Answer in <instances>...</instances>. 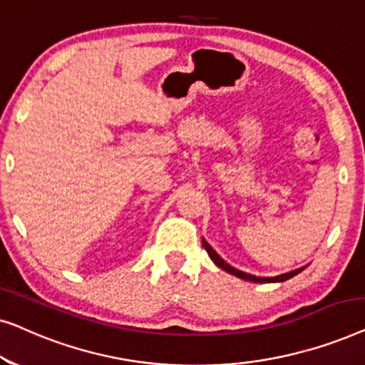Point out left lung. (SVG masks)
<instances>
[{
  "instance_id": "8db88e82",
  "label": "left lung",
  "mask_w": 365,
  "mask_h": 365,
  "mask_svg": "<svg viewBox=\"0 0 365 365\" xmlns=\"http://www.w3.org/2000/svg\"><path fill=\"white\" fill-rule=\"evenodd\" d=\"M202 246H204V249H206L207 254H209V257L212 259V262L216 264L217 267L224 269V271L229 272V274H232V276L244 279V281H251V282H284V281H287V279L297 276L299 272L306 269V267H299V269H296V271L281 274V276H276V277H259V276H252V274L242 272V271H239V269H236V267L229 266V264H227L226 261H222L221 256H219V254H217L216 251H214V249H212L211 246H209V244L206 242V239H202Z\"/></svg>"
}]
</instances>
